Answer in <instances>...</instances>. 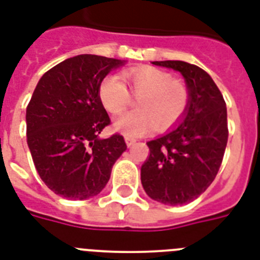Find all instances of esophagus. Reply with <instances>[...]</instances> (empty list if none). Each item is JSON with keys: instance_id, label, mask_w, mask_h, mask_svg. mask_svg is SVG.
I'll list each match as a JSON object with an SVG mask.
<instances>
[{"instance_id": "esophagus-1", "label": "esophagus", "mask_w": 260, "mask_h": 260, "mask_svg": "<svg viewBox=\"0 0 260 260\" xmlns=\"http://www.w3.org/2000/svg\"><path fill=\"white\" fill-rule=\"evenodd\" d=\"M125 143H126V146L128 147H132L136 143V139L134 138H125Z\"/></svg>"}]
</instances>
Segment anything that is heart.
Returning <instances> with one entry per match:
<instances>
[{
  "label": "heart",
  "mask_w": 260,
  "mask_h": 260,
  "mask_svg": "<svg viewBox=\"0 0 260 260\" xmlns=\"http://www.w3.org/2000/svg\"><path fill=\"white\" fill-rule=\"evenodd\" d=\"M131 93L138 97V110L122 114L114 121V128L121 134L136 138L156 125L169 129L185 116L189 108L190 94L181 82L173 81L169 73L156 67H139L124 71ZM98 97L102 106L112 114H120L131 104L129 91L117 75L102 79Z\"/></svg>",
  "instance_id": "obj_1"
}]
</instances>
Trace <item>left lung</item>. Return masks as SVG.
Instances as JSON below:
<instances>
[{
  "mask_svg": "<svg viewBox=\"0 0 260 260\" xmlns=\"http://www.w3.org/2000/svg\"><path fill=\"white\" fill-rule=\"evenodd\" d=\"M179 71L190 102L181 124L147 143L150 156L142 166V185L155 201L189 204L205 191L221 166L228 142L226 105L210 75L182 60L152 62Z\"/></svg>",
  "mask_w": 260,
  "mask_h": 260,
  "instance_id": "obj_1",
  "label": "left lung"
}]
</instances>
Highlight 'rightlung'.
<instances>
[{"label":"right lung","instance_id":"obj_1","mask_svg":"<svg viewBox=\"0 0 260 260\" xmlns=\"http://www.w3.org/2000/svg\"><path fill=\"white\" fill-rule=\"evenodd\" d=\"M124 60L78 55L39 81L26 106V143L42 181L55 194L86 200L101 193L126 150L121 135H98L110 124L98 89Z\"/></svg>","mask_w":260,"mask_h":260}]
</instances>
